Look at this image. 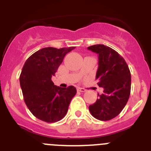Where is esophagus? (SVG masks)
Segmentation results:
<instances>
[{
  "mask_svg": "<svg viewBox=\"0 0 151 151\" xmlns=\"http://www.w3.org/2000/svg\"><path fill=\"white\" fill-rule=\"evenodd\" d=\"M77 91H80V92H85V91H86V90H85V88H79V87H78V88H77Z\"/></svg>",
  "mask_w": 151,
  "mask_h": 151,
  "instance_id": "1",
  "label": "esophagus"
}]
</instances>
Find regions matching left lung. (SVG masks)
I'll return each mask as SVG.
<instances>
[{"instance_id":"1","label":"left lung","mask_w":151,"mask_h":151,"mask_svg":"<svg viewBox=\"0 0 151 151\" xmlns=\"http://www.w3.org/2000/svg\"><path fill=\"white\" fill-rule=\"evenodd\" d=\"M88 49L98 54L96 79L104 93L89 111L101 121L110 120L121 113L126 105L131 92V73L123 57L111 47L104 45H92Z\"/></svg>"}]
</instances>
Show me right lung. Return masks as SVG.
Returning <instances> with one entry per match:
<instances>
[{
    "label": "right lung",
    "mask_w": 151,
    "mask_h": 151,
    "mask_svg": "<svg viewBox=\"0 0 151 151\" xmlns=\"http://www.w3.org/2000/svg\"><path fill=\"white\" fill-rule=\"evenodd\" d=\"M75 47H45L26 60L19 76L23 99L33 115L46 122L62 119L76 94L74 86L57 87L51 77L62 63L64 57Z\"/></svg>",
    "instance_id": "right-lung-1"
}]
</instances>
